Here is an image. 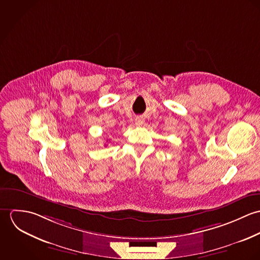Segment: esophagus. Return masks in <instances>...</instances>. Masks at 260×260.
I'll use <instances>...</instances> for the list:
<instances>
[{
  "instance_id": "esophagus-1",
  "label": "esophagus",
  "mask_w": 260,
  "mask_h": 260,
  "mask_svg": "<svg viewBox=\"0 0 260 260\" xmlns=\"http://www.w3.org/2000/svg\"><path fill=\"white\" fill-rule=\"evenodd\" d=\"M143 119L142 118H140V117H138V118H136V120H135V123H136V125H142L143 124Z\"/></svg>"
}]
</instances>
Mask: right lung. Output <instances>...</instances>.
<instances>
[{
    "mask_svg": "<svg viewBox=\"0 0 260 260\" xmlns=\"http://www.w3.org/2000/svg\"><path fill=\"white\" fill-rule=\"evenodd\" d=\"M106 146H107V145H106Z\"/></svg>",
    "mask_w": 260,
    "mask_h": 260,
    "instance_id": "1",
    "label": "right lung"
}]
</instances>
